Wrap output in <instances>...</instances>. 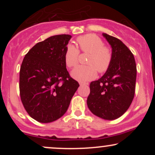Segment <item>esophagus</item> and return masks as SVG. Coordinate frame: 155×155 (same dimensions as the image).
<instances>
[{"instance_id": "34e87169", "label": "esophagus", "mask_w": 155, "mask_h": 155, "mask_svg": "<svg viewBox=\"0 0 155 155\" xmlns=\"http://www.w3.org/2000/svg\"><path fill=\"white\" fill-rule=\"evenodd\" d=\"M79 84L81 85V86H82V85H87L88 83H86V82H81V81H80L79 82Z\"/></svg>"}]
</instances>
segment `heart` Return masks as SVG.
Wrapping results in <instances>:
<instances>
[{"label": "heart", "instance_id": "heart-1", "mask_svg": "<svg viewBox=\"0 0 155 155\" xmlns=\"http://www.w3.org/2000/svg\"><path fill=\"white\" fill-rule=\"evenodd\" d=\"M79 50L90 54L87 60V65H80L71 72L74 79L81 82L90 81L97 76V71L100 74L106 73L113 61V51L108 46L104 45V41L98 35L90 33L81 35L76 38ZM79 51L74 45L68 44L64 53V61L67 67L74 68L79 63Z\"/></svg>", "mask_w": 155, "mask_h": 155}]
</instances>
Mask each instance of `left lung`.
Masks as SVG:
<instances>
[{
	"label": "left lung",
	"instance_id": "left-lung-1",
	"mask_svg": "<svg viewBox=\"0 0 155 155\" xmlns=\"http://www.w3.org/2000/svg\"><path fill=\"white\" fill-rule=\"evenodd\" d=\"M103 35L112 47L113 61L101 79L90 83L87 104L92 114L104 120H116L128 109L136 90V64L130 50L120 39Z\"/></svg>",
	"mask_w": 155,
	"mask_h": 155
}]
</instances>
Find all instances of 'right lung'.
I'll return each instance as SVG.
<instances>
[{
    "label": "right lung",
    "mask_w": 155,
    "mask_h": 155,
    "mask_svg": "<svg viewBox=\"0 0 155 155\" xmlns=\"http://www.w3.org/2000/svg\"><path fill=\"white\" fill-rule=\"evenodd\" d=\"M71 35H56L37 43L25 54L19 71V94L27 113L48 123L67 111L79 84L71 77L64 53Z\"/></svg>",
    "instance_id": "right-lung-1"
}]
</instances>
